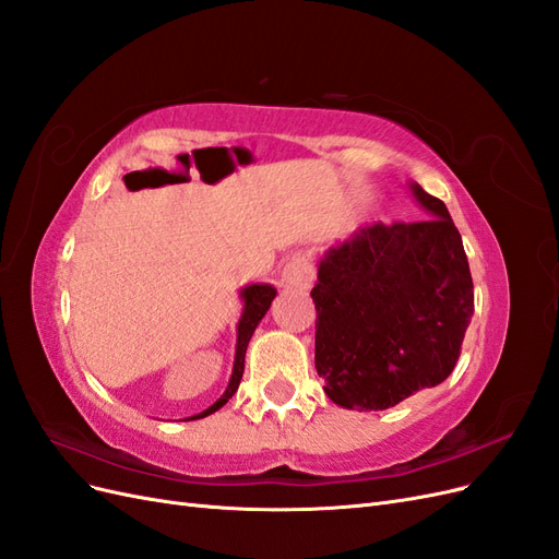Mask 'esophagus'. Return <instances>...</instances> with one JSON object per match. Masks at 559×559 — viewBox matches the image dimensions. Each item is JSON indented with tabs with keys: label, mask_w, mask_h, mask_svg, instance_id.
I'll use <instances>...</instances> for the list:
<instances>
[{
	"label": "esophagus",
	"mask_w": 559,
	"mask_h": 559,
	"mask_svg": "<svg viewBox=\"0 0 559 559\" xmlns=\"http://www.w3.org/2000/svg\"><path fill=\"white\" fill-rule=\"evenodd\" d=\"M314 282V270L308 263V259H302L300 253L292 257L282 267V286L286 289H310Z\"/></svg>",
	"instance_id": "obj_1"
}]
</instances>
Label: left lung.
I'll use <instances>...</instances> for the list:
<instances>
[{
	"mask_svg": "<svg viewBox=\"0 0 559 559\" xmlns=\"http://www.w3.org/2000/svg\"><path fill=\"white\" fill-rule=\"evenodd\" d=\"M411 191L431 218L364 226L319 261L314 366L347 411H386L441 384L473 317V280L443 200Z\"/></svg>",
	"mask_w": 559,
	"mask_h": 559,
	"instance_id": "obj_1",
	"label": "left lung"
}]
</instances>
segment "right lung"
Instances as JSON below:
<instances>
[{
	"mask_svg": "<svg viewBox=\"0 0 559 559\" xmlns=\"http://www.w3.org/2000/svg\"><path fill=\"white\" fill-rule=\"evenodd\" d=\"M275 296H277V289H275L273 284H249V286H245V289L240 292V298L245 300V308H242V317L238 321V345H235L233 376L228 380V386H226V392L222 394V399H218L216 403H212L207 411H202L200 415H193L191 419L207 417V415L216 413L218 408H224V405L228 403V399L235 392H238L242 373H245V352H247V345H249L253 331H257L259 321L265 317L270 302H273Z\"/></svg>",
	"mask_w": 559,
	"mask_h": 559,
	"instance_id": "obj_1",
	"label": "right lung"
}]
</instances>
